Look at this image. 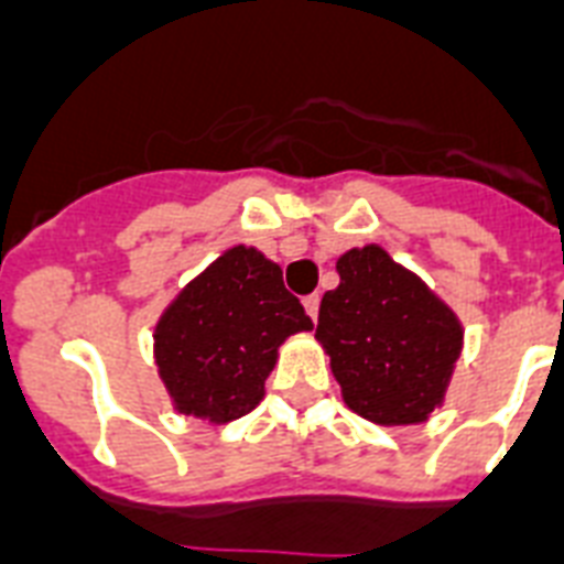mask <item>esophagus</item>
Masks as SVG:
<instances>
[{
    "label": "esophagus",
    "mask_w": 564,
    "mask_h": 564,
    "mask_svg": "<svg viewBox=\"0 0 564 564\" xmlns=\"http://www.w3.org/2000/svg\"><path fill=\"white\" fill-rule=\"evenodd\" d=\"M305 311H308V316L316 323V316H319V293H311V296H305Z\"/></svg>",
    "instance_id": "1"
}]
</instances>
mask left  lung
<instances>
[{"instance_id":"1","label":"left lung","mask_w":564,"mask_h":564,"mask_svg":"<svg viewBox=\"0 0 564 564\" xmlns=\"http://www.w3.org/2000/svg\"><path fill=\"white\" fill-rule=\"evenodd\" d=\"M339 285L323 296L316 339L351 412L380 426H412L444 406L464 323L415 271L380 245L337 259Z\"/></svg>"}]
</instances>
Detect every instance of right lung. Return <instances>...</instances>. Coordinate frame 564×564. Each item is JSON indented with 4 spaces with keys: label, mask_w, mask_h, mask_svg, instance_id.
<instances>
[{
    "label": "right lung",
    "mask_w": 564,
    "mask_h": 564,
    "mask_svg": "<svg viewBox=\"0 0 564 564\" xmlns=\"http://www.w3.org/2000/svg\"><path fill=\"white\" fill-rule=\"evenodd\" d=\"M311 328L282 268L262 250L232 245L158 316V377L178 415L225 426L259 406L279 346Z\"/></svg>",
    "instance_id": "right-lung-1"
}]
</instances>
